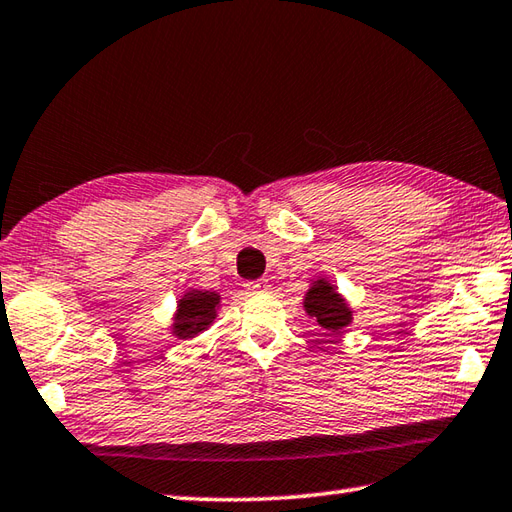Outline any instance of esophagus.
<instances>
[{
  "label": "esophagus",
  "instance_id": "esophagus-1",
  "mask_svg": "<svg viewBox=\"0 0 512 512\" xmlns=\"http://www.w3.org/2000/svg\"><path fill=\"white\" fill-rule=\"evenodd\" d=\"M244 288L248 290V293H264V290L270 288V284L266 282V279H255V282H246Z\"/></svg>",
  "mask_w": 512,
  "mask_h": 512
}]
</instances>
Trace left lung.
Returning a JSON list of instances; mask_svg holds the SVG:
<instances>
[{"mask_svg": "<svg viewBox=\"0 0 512 512\" xmlns=\"http://www.w3.org/2000/svg\"><path fill=\"white\" fill-rule=\"evenodd\" d=\"M306 313L315 317L330 333H339L344 326L350 324V310L346 302L339 297L333 288H330L324 279L315 282L306 295Z\"/></svg>", "mask_w": 512, "mask_h": 512, "instance_id": "8db88e82", "label": "left lung"}]
</instances>
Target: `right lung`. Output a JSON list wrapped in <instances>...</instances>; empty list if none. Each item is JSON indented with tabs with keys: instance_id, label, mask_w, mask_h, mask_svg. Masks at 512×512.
I'll return each instance as SVG.
<instances>
[{
	"instance_id": "1",
	"label": "right lung",
	"mask_w": 512,
	"mask_h": 512,
	"mask_svg": "<svg viewBox=\"0 0 512 512\" xmlns=\"http://www.w3.org/2000/svg\"><path fill=\"white\" fill-rule=\"evenodd\" d=\"M219 304V295L208 290H195L188 293L186 299L179 302V313L175 317V335L193 337L204 330L215 319V306Z\"/></svg>"
}]
</instances>
